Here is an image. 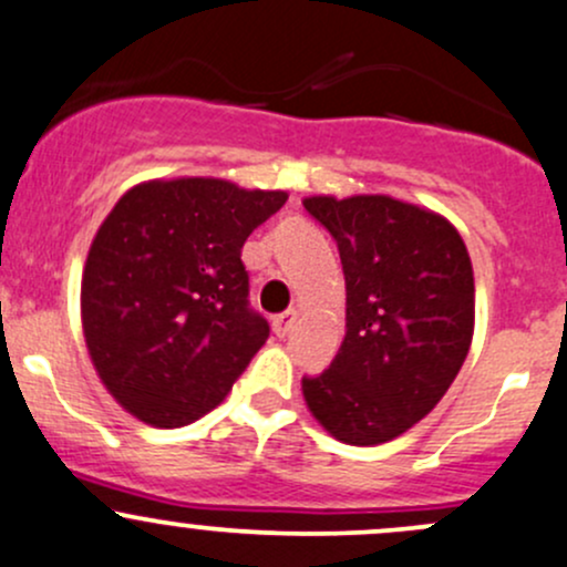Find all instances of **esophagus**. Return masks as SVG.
<instances>
[{"label": "esophagus", "instance_id": "34e87169", "mask_svg": "<svg viewBox=\"0 0 567 567\" xmlns=\"http://www.w3.org/2000/svg\"><path fill=\"white\" fill-rule=\"evenodd\" d=\"M293 322H296L293 309H288V312H279V315L271 317V328H274V333L279 336V339H282V336H288L290 328H293Z\"/></svg>", "mask_w": 567, "mask_h": 567}]
</instances>
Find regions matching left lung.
Here are the masks:
<instances>
[{
	"instance_id": "obj_1",
	"label": "left lung",
	"mask_w": 567,
	"mask_h": 567,
	"mask_svg": "<svg viewBox=\"0 0 567 567\" xmlns=\"http://www.w3.org/2000/svg\"><path fill=\"white\" fill-rule=\"evenodd\" d=\"M347 282V333L309 412L344 444H384L420 422L455 382L474 336V269L450 220L390 196H312Z\"/></svg>"
}]
</instances>
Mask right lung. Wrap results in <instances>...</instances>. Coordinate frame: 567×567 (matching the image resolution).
Wrapping results in <instances>:
<instances>
[{
  "mask_svg": "<svg viewBox=\"0 0 567 567\" xmlns=\"http://www.w3.org/2000/svg\"><path fill=\"white\" fill-rule=\"evenodd\" d=\"M285 190L153 179L112 207L85 260L80 309L99 377L134 416L183 427L213 412L269 339L241 247Z\"/></svg>",
  "mask_w": 567,
  "mask_h": 567,
  "instance_id": "obj_1",
  "label": "right lung"
}]
</instances>
